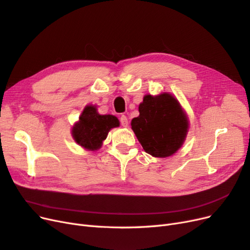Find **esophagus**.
Here are the masks:
<instances>
[{
  "label": "esophagus",
  "instance_id": "obj_1",
  "mask_svg": "<svg viewBox=\"0 0 250 250\" xmlns=\"http://www.w3.org/2000/svg\"><path fill=\"white\" fill-rule=\"evenodd\" d=\"M120 122H121V125H122L123 127H128V119H127V117L126 116H121L120 117Z\"/></svg>",
  "mask_w": 250,
  "mask_h": 250
}]
</instances>
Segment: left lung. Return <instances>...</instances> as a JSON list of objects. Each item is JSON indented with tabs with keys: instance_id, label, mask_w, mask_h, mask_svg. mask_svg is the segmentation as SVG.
<instances>
[{
	"instance_id": "8db88e82",
	"label": "left lung",
	"mask_w": 250,
	"mask_h": 250,
	"mask_svg": "<svg viewBox=\"0 0 250 250\" xmlns=\"http://www.w3.org/2000/svg\"><path fill=\"white\" fill-rule=\"evenodd\" d=\"M139 111L140 116L131 121V129L148 154L168 157L183 146L188 120L171 94L146 95L139 105Z\"/></svg>"
}]
</instances>
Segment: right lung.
<instances>
[{
    "instance_id": "add662e5",
    "label": "right lung",
    "mask_w": 250,
    "mask_h": 250,
    "mask_svg": "<svg viewBox=\"0 0 250 250\" xmlns=\"http://www.w3.org/2000/svg\"><path fill=\"white\" fill-rule=\"evenodd\" d=\"M120 122L112 115H100L95 105H86L79 121L72 128V135L78 145L86 150L100 149L111 128L119 127Z\"/></svg>"
}]
</instances>
